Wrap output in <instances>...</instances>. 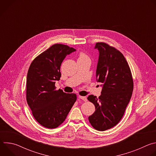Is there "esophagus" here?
Here are the masks:
<instances>
[{"label":"esophagus","mask_w":156,"mask_h":156,"mask_svg":"<svg viewBox=\"0 0 156 156\" xmlns=\"http://www.w3.org/2000/svg\"><path fill=\"white\" fill-rule=\"evenodd\" d=\"M79 98H80L81 99H82V100L84 101V102H86V101H87L86 97H85V96H79Z\"/></svg>","instance_id":"1"}]
</instances>
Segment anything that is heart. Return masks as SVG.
<instances>
[{"label":"heart","mask_w":156,"mask_h":156,"mask_svg":"<svg viewBox=\"0 0 156 156\" xmlns=\"http://www.w3.org/2000/svg\"><path fill=\"white\" fill-rule=\"evenodd\" d=\"M79 58H88V57H87V55L84 53L81 52L80 54V55H79Z\"/></svg>","instance_id":"b5f03b06"}]
</instances>
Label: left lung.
I'll use <instances>...</instances> for the list:
<instances>
[{
  "label": "left lung",
  "instance_id": "left-lung-1",
  "mask_svg": "<svg viewBox=\"0 0 156 156\" xmlns=\"http://www.w3.org/2000/svg\"><path fill=\"white\" fill-rule=\"evenodd\" d=\"M94 49L99 51L96 80L102 88L98 98L87 97L96 108L88 119L94 128L102 131L122 119L131 98L133 81L129 65L119 51L104 42H97Z\"/></svg>",
  "mask_w": 156,
  "mask_h": 156
}]
</instances>
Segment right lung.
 <instances>
[{
    "mask_svg": "<svg viewBox=\"0 0 156 156\" xmlns=\"http://www.w3.org/2000/svg\"><path fill=\"white\" fill-rule=\"evenodd\" d=\"M76 51L73 48L55 44L36 57L27 78V101L36 121L48 128H55L65 120L76 101L75 94L56 90L55 81L61 76L62 62Z\"/></svg>",
    "mask_w": 156,
    "mask_h": 156,
    "instance_id": "obj_1",
    "label": "right lung"
}]
</instances>
